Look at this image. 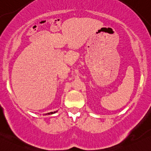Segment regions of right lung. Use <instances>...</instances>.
<instances>
[{
	"instance_id": "add662e5",
	"label": "right lung",
	"mask_w": 151,
	"mask_h": 151,
	"mask_svg": "<svg viewBox=\"0 0 151 151\" xmlns=\"http://www.w3.org/2000/svg\"><path fill=\"white\" fill-rule=\"evenodd\" d=\"M56 112H58V111H54V112H50V113H45V115H50V114H53V113H55Z\"/></svg>"
}]
</instances>
